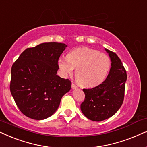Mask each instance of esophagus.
I'll use <instances>...</instances> for the list:
<instances>
[{"instance_id":"1","label":"esophagus","mask_w":147,"mask_h":147,"mask_svg":"<svg viewBox=\"0 0 147 147\" xmlns=\"http://www.w3.org/2000/svg\"><path fill=\"white\" fill-rule=\"evenodd\" d=\"M71 87H72V89H77V86H76L74 83H72V86H71Z\"/></svg>"}]
</instances>
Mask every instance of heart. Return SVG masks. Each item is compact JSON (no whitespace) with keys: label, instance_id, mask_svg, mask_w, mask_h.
<instances>
[{"label":"heart","instance_id":"b5f03b06","mask_svg":"<svg viewBox=\"0 0 147 147\" xmlns=\"http://www.w3.org/2000/svg\"><path fill=\"white\" fill-rule=\"evenodd\" d=\"M66 58H60L58 66L64 77L75 70V78L82 87L92 88L103 83L111 66L109 56L94 49L83 47L72 50Z\"/></svg>","mask_w":147,"mask_h":147}]
</instances>
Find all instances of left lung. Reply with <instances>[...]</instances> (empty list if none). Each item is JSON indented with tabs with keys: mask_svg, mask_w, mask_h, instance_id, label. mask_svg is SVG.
<instances>
[{
	"mask_svg": "<svg viewBox=\"0 0 147 147\" xmlns=\"http://www.w3.org/2000/svg\"><path fill=\"white\" fill-rule=\"evenodd\" d=\"M111 60V68L106 79L92 89H84L85 99L81 104L85 116L95 122L110 118L122 106L124 97L126 71L117 54L105 48Z\"/></svg>",
	"mask_w": 147,
	"mask_h": 147,
	"instance_id": "left-lung-1",
	"label": "left lung"
}]
</instances>
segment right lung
Segmentation results:
<instances>
[{"mask_svg": "<svg viewBox=\"0 0 147 147\" xmlns=\"http://www.w3.org/2000/svg\"><path fill=\"white\" fill-rule=\"evenodd\" d=\"M67 46L42 43L23 51L11 68L10 90L25 116L37 120L53 115L71 82L57 75L58 58Z\"/></svg>", "mask_w": 147, "mask_h": 147, "instance_id": "add662e5", "label": "right lung"}]
</instances>
